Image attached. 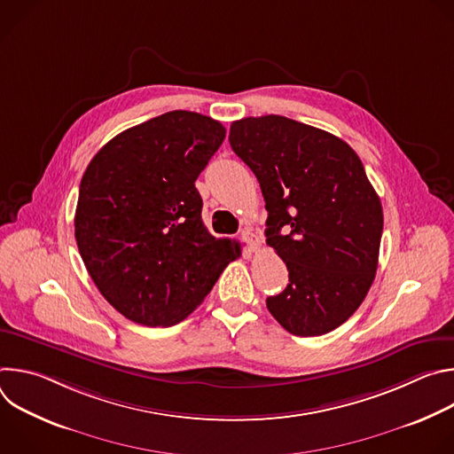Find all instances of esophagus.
Masks as SVG:
<instances>
[{
	"mask_svg": "<svg viewBox=\"0 0 454 454\" xmlns=\"http://www.w3.org/2000/svg\"><path fill=\"white\" fill-rule=\"evenodd\" d=\"M240 239L249 246L251 251H256L258 246H261V239H258V235L253 233L251 230H242L240 231Z\"/></svg>",
	"mask_w": 454,
	"mask_h": 454,
	"instance_id": "1",
	"label": "esophagus"
}]
</instances>
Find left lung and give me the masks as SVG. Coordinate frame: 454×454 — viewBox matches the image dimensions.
I'll return each mask as SVG.
<instances>
[{
	"label": "left lung",
	"mask_w": 454,
	"mask_h": 454,
	"mask_svg": "<svg viewBox=\"0 0 454 454\" xmlns=\"http://www.w3.org/2000/svg\"><path fill=\"white\" fill-rule=\"evenodd\" d=\"M230 145L261 183L268 244L289 271L266 300L294 336L338 329L363 303L377 271L382 207L364 167L341 138L278 116L231 123Z\"/></svg>",
	"instance_id": "1"
}]
</instances>
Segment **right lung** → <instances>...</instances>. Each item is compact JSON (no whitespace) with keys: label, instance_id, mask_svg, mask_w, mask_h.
I'll return each instance as SVG.
<instances>
[{"label":"right lung","instance_id":"obj_1","mask_svg":"<svg viewBox=\"0 0 454 454\" xmlns=\"http://www.w3.org/2000/svg\"><path fill=\"white\" fill-rule=\"evenodd\" d=\"M221 121L192 111L151 118L107 142L79 190L75 239L102 296L127 319H184L240 254L201 219L198 176L221 147Z\"/></svg>","mask_w":454,"mask_h":454}]
</instances>
